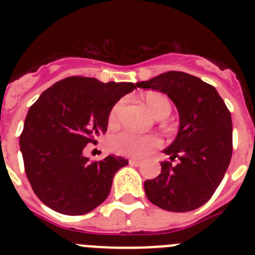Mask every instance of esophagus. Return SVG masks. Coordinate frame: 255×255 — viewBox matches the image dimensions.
Listing matches in <instances>:
<instances>
[{
  "label": "esophagus",
  "instance_id": "esophagus-1",
  "mask_svg": "<svg viewBox=\"0 0 255 255\" xmlns=\"http://www.w3.org/2000/svg\"><path fill=\"white\" fill-rule=\"evenodd\" d=\"M129 163L131 164V166H136V167H138V166L141 164V161H139V159H130Z\"/></svg>",
  "mask_w": 255,
  "mask_h": 255
}]
</instances>
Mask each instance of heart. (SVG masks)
<instances>
[{
	"label": "heart",
	"mask_w": 255,
	"mask_h": 255,
	"mask_svg": "<svg viewBox=\"0 0 255 255\" xmlns=\"http://www.w3.org/2000/svg\"><path fill=\"white\" fill-rule=\"evenodd\" d=\"M144 102L157 119H164L170 115L171 103L164 94L158 93V92H148L144 96ZM121 107H123V102H117L112 107L108 116L110 124L116 123ZM110 145H111V149L119 154L140 158L147 155L154 148H158L161 145V140L154 135H135L131 132L123 131L112 136Z\"/></svg>",
	"instance_id": "1"
}]
</instances>
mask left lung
<instances>
[{
    "instance_id": "left-lung-1",
    "label": "left lung",
    "mask_w": 255,
    "mask_h": 255,
    "mask_svg": "<svg viewBox=\"0 0 255 255\" xmlns=\"http://www.w3.org/2000/svg\"><path fill=\"white\" fill-rule=\"evenodd\" d=\"M139 88L167 94L179 112V131L163 153L161 173L144 181L148 199L170 212H189L203 206L225 176L233 154V121L215 87L182 71L159 74Z\"/></svg>"
}]
</instances>
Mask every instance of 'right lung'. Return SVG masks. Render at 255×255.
Masks as SVG:
<instances>
[{
  "label": "right lung",
  "instance_id": "obj_1",
  "mask_svg": "<svg viewBox=\"0 0 255 255\" xmlns=\"http://www.w3.org/2000/svg\"><path fill=\"white\" fill-rule=\"evenodd\" d=\"M136 87L70 76L46 89L29 108L20 150L33 191L47 207L79 216L105 202L115 173L129 161L112 154L91 162L84 148L105 134L112 107Z\"/></svg>",
  "mask_w": 255,
  "mask_h": 255
}]
</instances>
